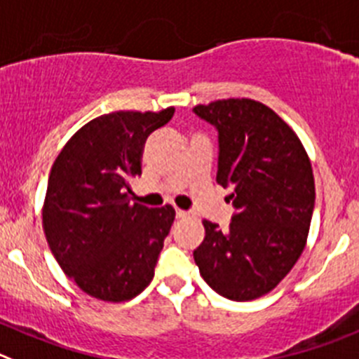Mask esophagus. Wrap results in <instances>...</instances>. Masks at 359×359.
Wrapping results in <instances>:
<instances>
[{
  "mask_svg": "<svg viewBox=\"0 0 359 359\" xmlns=\"http://www.w3.org/2000/svg\"><path fill=\"white\" fill-rule=\"evenodd\" d=\"M187 216H189V212H187V210L177 209V217H179V219H182V217H187Z\"/></svg>",
  "mask_w": 359,
  "mask_h": 359,
  "instance_id": "obj_1",
  "label": "esophagus"
}]
</instances>
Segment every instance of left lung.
Wrapping results in <instances>:
<instances>
[{"label":"left lung","mask_w":359,"mask_h":359,"mask_svg":"<svg viewBox=\"0 0 359 359\" xmlns=\"http://www.w3.org/2000/svg\"><path fill=\"white\" fill-rule=\"evenodd\" d=\"M193 111L219 134L217 184L232 187L229 229L203 219L193 251L207 285L232 301L274 289L306 246L316 205L311 163L292 127L253 99H221Z\"/></svg>","instance_id":"obj_1"}]
</instances>
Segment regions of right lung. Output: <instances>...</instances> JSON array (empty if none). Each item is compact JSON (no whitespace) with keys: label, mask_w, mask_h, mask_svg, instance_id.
Returning <instances> with one entry per match:
<instances>
[{"label":"right lung","mask_w":359,"mask_h":359,"mask_svg":"<svg viewBox=\"0 0 359 359\" xmlns=\"http://www.w3.org/2000/svg\"><path fill=\"white\" fill-rule=\"evenodd\" d=\"M175 108L115 111L90 120L53 163L42 226L56 262L88 296L122 303L154 278L172 205L130 203L129 182L142 175L147 138Z\"/></svg>","instance_id":"obj_1"}]
</instances>
